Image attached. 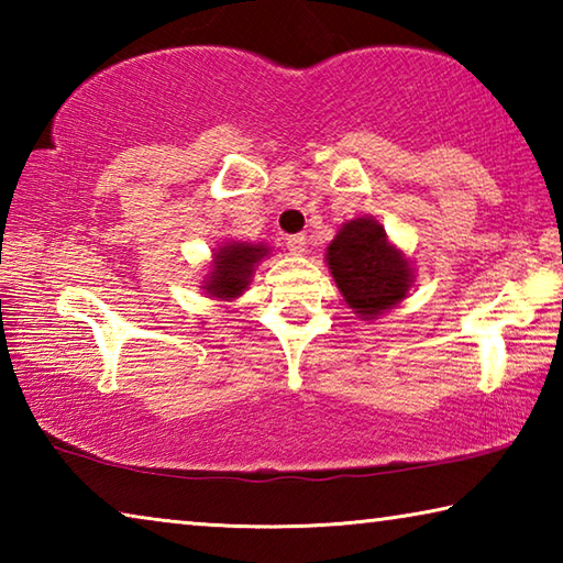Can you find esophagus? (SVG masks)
Returning <instances> with one entry per match:
<instances>
[{
  "label": "esophagus",
  "mask_w": 563,
  "mask_h": 563,
  "mask_svg": "<svg viewBox=\"0 0 563 563\" xmlns=\"http://www.w3.org/2000/svg\"><path fill=\"white\" fill-rule=\"evenodd\" d=\"M285 245H288V251L292 255H302L305 247H308V235H305V233L288 235V238H285Z\"/></svg>",
  "instance_id": "obj_1"
}]
</instances>
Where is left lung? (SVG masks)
I'll return each mask as SVG.
<instances>
[{
  "label": "left lung",
  "mask_w": 563,
  "mask_h": 563,
  "mask_svg": "<svg viewBox=\"0 0 563 563\" xmlns=\"http://www.w3.org/2000/svg\"><path fill=\"white\" fill-rule=\"evenodd\" d=\"M325 261L342 298L362 320H375L393 310L415 283L412 261L367 216L340 228L328 245Z\"/></svg>",
  "instance_id": "8db88e82"
}]
</instances>
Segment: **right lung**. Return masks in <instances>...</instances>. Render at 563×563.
Returning <instances> with one entry per match:
<instances>
[{
	"mask_svg": "<svg viewBox=\"0 0 563 563\" xmlns=\"http://www.w3.org/2000/svg\"><path fill=\"white\" fill-rule=\"evenodd\" d=\"M265 255L268 245L263 243H238L231 241L213 253L211 271L203 278L201 288L218 300H233L251 285L253 271Z\"/></svg>",
	"mask_w": 563,
	"mask_h": 563,
	"instance_id": "add662e5",
	"label": "right lung"
}]
</instances>
